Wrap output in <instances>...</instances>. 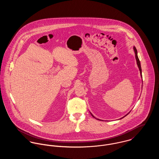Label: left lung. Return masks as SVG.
I'll return each instance as SVG.
<instances>
[{
	"label": "left lung",
	"instance_id": "obj_1",
	"mask_svg": "<svg viewBox=\"0 0 159 159\" xmlns=\"http://www.w3.org/2000/svg\"><path fill=\"white\" fill-rule=\"evenodd\" d=\"M134 50H135V57H136V62H137V65H138V68L139 69V71H140V73H141V76H142V74H141V64H140V62H139V59H138V55H137V50H136V48L135 47H134ZM129 114V113H128ZM127 115H125L124 117H125ZM92 116L94 117V118H95L92 114ZM96 119H97V118H95ZM98 120H99V119H98Z\"/></svg>",
	"mask_w": 159,
	"mask_h": 159
}]
</instances>
